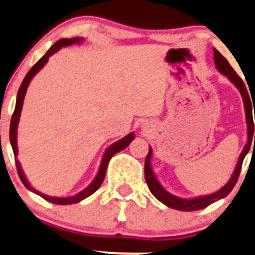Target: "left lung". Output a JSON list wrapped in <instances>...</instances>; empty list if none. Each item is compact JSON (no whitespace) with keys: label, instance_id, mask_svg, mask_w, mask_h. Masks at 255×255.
Instances as JSON below:
<instances>
[{"label":"left lung","instance_id":"obj_1","mask_svg":"<svg viewBox=\"0 0 255 255\" xmlns=\"http://www.w3.org/2000/svg\"><path fill=\"white\" fill-rule=\"evenodd\" d=\"M214 62L215 66H217V70L223 74L224 76L228 77L232 84H234V86L239 90L242 98H243L244 108H246V116H247V125H248V142L244 146L243 151L241 152V156H239L238 162L235 165L234 171H233V175L230 176L229 181L223 186L222 189H219L215 193L209 194V195H202V196H196V198H190V199H184L179 198V196L173 195L169 191H166L165 189L162 188L161 184L159 183V180L155 176L154 171L151 169V156H152V149L149 147V152L146 155V160H145V180H146L147 186H149L150 191H151L152 195L161 202L162 204H165L166 207L173 208V209L181 210V212H191V210H200L207 208L208 205L213 204V203L218 202L220 199L225 198L230 191L233 190L234 185L237 184V180L239 178V174H241L242 170V164H243V160L246 157V155L248 154L249 149H251V145L253 144V136H254V145H255V135H254V124L252 118L249 116V113H251V106H252V99L249 96L248 89L244 85L243 80L237 75V72L234 71L232 66L229 65L228 60L223 56L222 53L214 48Z\"/></svg>","mask_w":255,"mask_h":255}]
</instances>
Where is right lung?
<instances>
[{
	"label": "right lung",
	"instance_id": "obj_1",
	"mask_svg": "<svg viewBox=\"0 0 255 255\" xmlns=\"http://www.w3.org/2000/svg\"><path fill=\"white\" fill-rule=\"evenodd\" d=\"M84 41V37H74V38H61V40L57 41L56 43H53L52 46L50 47V50L36 62L35 65L32 66V69L27 72V75L25 76L23 79L22 84H21L20 89H18V93H17V99H16V106H14V113L12 115L11 119V125H9V141H11V146L12 150H13V154H14V160H16V168H17V173H18V176H20L21 181L23 183V185L28 189L32 193L37 194L40 195L41 198H43L47 202L53 203V204H59V205H67V204H75V203H79L84 199H86L87 196H90L91 194L95 193L100 185L103 184L104 179H105V174H106V169H108L109 165V161H110L111 157L116 154V152L121 151L124 150L125 147L129 146L130 142L134 140L135 135L134 132H130L129 135H126L125 137L123 139L118 140L116 142H114L113 145L106 149V151L104 152V156L103 160H101V164H100V168H99L98 174H96L95 179L93 180V183L90 184L87 188H85L84 190L77 193L76 195H72V196H65V198H56V196H50V195H46V194L41 193V191H37L35 188L31 186V184L28 183L27 178H26L25 173L22 171V168H21V164L20 161L17 160V154H18V149H17V128H18V121H20V116H21V111H22V106H23V100H25V95H26V91H27V87L30 85L31 80L33 79L36 74L47 64L48 59L50 56H52L53 53L57 52L61 47H65V46H71L75 45V43H81Z\"/></svg>",
	"mask_w": 255,
	"mask_h": 255
}]
</instances>
